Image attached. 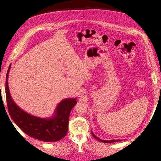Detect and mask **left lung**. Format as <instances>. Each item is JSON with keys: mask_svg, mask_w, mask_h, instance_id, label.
Instances as JSON below:
<instances>
[{"mask_svg": "<svg viewBox=\"0 0 161 161\" xmlns=\"http://www.w3.org/2000/svg\"><path fill=\"white\" fill-rule=\"evenodd\" d=\"M91 134H92V136H93L94 138H95L97 140H98V141H100V142H103V143H113V142H120V141H121V140H101V139H100V138H98V137H97L95 135L93 134V132H92V130H91Z\"/></svg>", "mask_w": 161, "mask_h": 161, "instance_id": "1", "label": "left lung"}]
</instances>
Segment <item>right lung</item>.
<instances>
[{
  "instance_id": "right-lung-1",
  "label": "right lung",
  "mask_w": 161,
  "mask_h": 161,
  "mask_svg": "<svg viewBox=\"0 0 161 161\" xmlns=\"http://www.w3.org/2000/svg\"><path fill=\"white\" fill-rule=\"evenodd\" d=\"M6 78V97L8 112L16 125L28 136L47 142H57L63 138L67 134L69 120L72 109L77 103L76 98H65L59 103L55 113L49 118H40L25 112L12 99L8 87V73Z\"/></svg>"
}]
</instances>
